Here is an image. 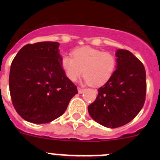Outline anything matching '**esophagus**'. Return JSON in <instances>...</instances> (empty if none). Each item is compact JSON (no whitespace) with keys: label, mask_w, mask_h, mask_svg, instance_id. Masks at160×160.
I'll use <instances>...</instances> for the list:
<instances>
[{"label":"esophagus","mask_w":160,"mask_h":160,"mask_svg":"<svg viewBox=\"0 0 160 160\" xmlns=\"http://www.w3.org/2000/svg\"><path fill=\"white\" fill-rule=\"evenodd\" d=\"M77 90H78V93H83V91H84V90L82 89V88H77Z\"/></svg>","instance_id":"1"}]
</instances>
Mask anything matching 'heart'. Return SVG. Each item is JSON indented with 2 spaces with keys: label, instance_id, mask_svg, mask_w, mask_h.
I'll list each match as a JSON object with an SVG mask.
<instances>
[{
  "label": "heart",
  "instance_id": "heart-1",
  "mask_svg": "<svg viewBox=\"0 0 160 160\" xmlns=\"http://www.w3.org/2000/svg\"><path fill=\"white\" fill-rule=\"evenodd\" d=\"M72 56L64 55L60 62L67 78L72 82L83 72L85 83L99 87L107 83L115 70L116 59L109 52L83 46L74 49Z\"/></svg>",
  "mask_w": 160,
  "mask_h": 160
}]
</instances>
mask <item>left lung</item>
<instances>
[{
  "mask_svg": "<svg viewBox=\"0 0 160 160\" xmlns=\"http://www.w3.org/2000/svg\"><path fill=\"white\" fill-rule=\"evenodd\" d=\"M115 56L114 74L88 106L90 117L110 128L133 120L144 105L146 93V70L141 61L128 50L118 49Z\"/></svg>",
  "mask_w": 160,
  "mask_h": 160,
  "instance_id": "8db88e82",
  "label": "left lung"
}]
</instances>
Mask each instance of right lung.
I'll return each mask as SVG.
<instances>
[{
	"instance_id": "obj_1",
	"label": "right lung",
	"mask_w": 160,
	"mask_h": 160,
	"mask_svg": "<svg viewBox=\"0 0 160 160\" xmlns=\"http://www.w3.org/2000/svg\"><path fill=\"white\" fill-rule=\"evenodd\" d=\"M59 43L25 45L11 62L9 89L18 114L31 123L60 117L78 91L61 67Z\"/></svg>"
}]
</instances>
